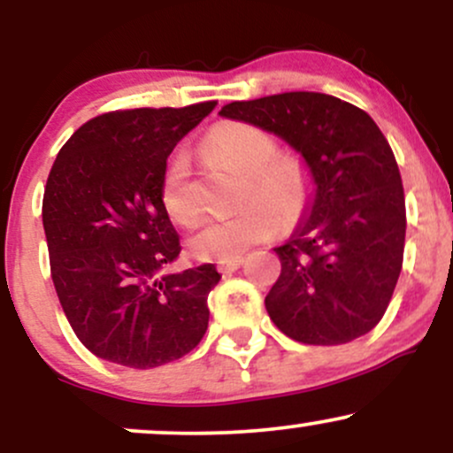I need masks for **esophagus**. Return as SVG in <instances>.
Masks as SVG:
<instances>
[{
    "label": "esophagus",
    "mask_w": 453,
    "mask_h": 453,
    "mask_svg": "<svg viewBox=\"0 0 453 453\" xmlns=\"http://www.w3.org/2000/svg\"><path fill=\"white\" fill-rule=\"evenodd\" d=\"M242 264V257H234V259H223V262L217 264V268H219V273L227 274V273H234V270L241 268Z\"/></svg>",
    "instance_id": "1"
}]
</instances>
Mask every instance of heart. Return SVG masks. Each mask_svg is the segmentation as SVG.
I'll return each mask as SVG.
<instances>
[{
  "mask_svg": "<svg viewBox=\"0 0 453 453\" xmlns=\"http://www.w3.org/2000/svg\"><path fill=\"white\" fill-rule=\"evenodd\" d=\"M206 147L241 173L249 174L244 197H256L242 209L202 223L187 241V249L202 262L241 257L249 247L268 241L298 219L309 196V170L294 155H279L273 134L249 123H221L206 138ZM161 204L170 219L189 226L200 206L189 189V157L176 153L161 180Z\"/></svg>",
  "mask_w": 453,
  "mask_h": 453,
  "instance_id": "obj_1",
  "label": "heart"
}]
</instances>
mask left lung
<instances>
[{"label":"left lung","mask_w":453,"mask_h":453,"mask_svg":"<svg viewBox=\"0 0 453 453\" xmlns=\"http://www.w3.org/2000/svg\"><path fill=\"white\" fill-rule=\"evenodd\" d=\"M219 114L285 140L313 183L303 219L274 249L270 319L306 345L371 332L396 288L407 230L403 180L381 129L353 104L313 91L232 102Z\"/></svg>","instance_id":"left-lung-1"}]
</instances>
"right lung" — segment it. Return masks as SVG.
<instances>
[{"label": "right lung", "instance_id": "obj_1", "mask_svg": "<svg viewBox=\"0 0 453 453\" xmlns=\"http://www.w3.org/2000/svg\"><path fill=\"white\" fill-rule=\"evenodd\" d=\"M217 102L91 119L61 147L42 202L50 277L82 345L127 368L183 357L209 327L212 264L164 273L180 253L161 204L165 161Z\"/></svg>", "mask_w": 453, "mask_h": 453}]
</instances>
